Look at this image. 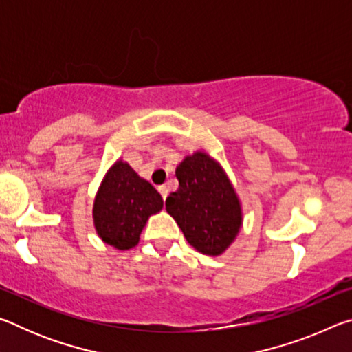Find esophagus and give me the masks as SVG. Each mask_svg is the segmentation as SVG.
<instances>
[{
    "label": "esophagus",
    "instance_id": "obj_1",
    "mask_svg": "<svg viewBox=\"0 0 352 352\" xmlns=\"http://www.w3.org/2000/svg\"><path fill=\"white\" fill-rule=\"evenodd\" d=\"M158 190H160V194H162V197L166 200V197H168V194H169V188L166 186V184H162V186H158Z\"/></svg>",
    "mask_w": 352,
    "mask_h": 352
}]
</instances>
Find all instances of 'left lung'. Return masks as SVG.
Returning <instances> with one entry per match:
<instances>
[{"instance_id":"obj_1","label":"left lung","mask_w":352,"mask_h":352,"mask_svg":"<svg viewBox=\"0 0 352 352\" xmlns=\"http://www.w3.org/2000/svg\"><path fill=\"white\" fill-rule=\"evenodd\" d=\"M175 175L180 186L166 199V211L197 252L225 253L243 223L241 199L228 174L206 151H195L177 166Z\"/></svg>"}]
</instances>
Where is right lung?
Returning <instances> with one entry per match:
<instances>
[{"instance_id": "obj_1", "label": "right lung", "mask_w": 352, "mask_h": 352, "mask_svg": "<svg viewBox=\"0 0 352 352\" xmlns=\"http://www.w3.org/2000/svg\"><path fill=\"white\" fill-rule=\"evenodd\" d=\"M162 210L163 197L158 190L118 158L94 195V230L107 245L126 252L138 245L148 217Z\"/></svg>"}]
</instances>
